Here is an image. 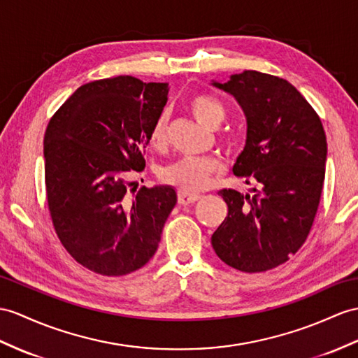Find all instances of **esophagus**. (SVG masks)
Instances as JSON below:
<instances>
[{"instance_id":"1","label":"esophagus","mask_w":358,"mask_h":358,"mask_svg":"<svg viewBox=\"0 0 358 358\" xmlns=\"http://www.w3.org/2000/svg\"><path fill=\"white\" fill-rule=\"evenodd\" d=\"M200 199L199 194L196 193H188L187 189H179L178 191V202L180 205H189V203H194Z\"/></svg>"}]
</instances>
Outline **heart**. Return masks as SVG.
Segmentation results:
<instances>
[{
    "label": "heart",
    "mask_w": 358,
    "mask_h": 358,
    "mask_svg": "<svg viewBox=\"0 0 358 358\" xmlns=\"http://www.w3.org/2000/svg\"><path fill=\"white\" fill-rule=\"evenodd\" d=\"M189 110L200 124L208 129H217L226 117L224 108L220 101L209 97V95H196L189 101ZM169 115L165 112L159 113L149 132L152 145L162 147L167 141ZM220 171V162L215 158H196L188 156L173 162L162 169L161 178L167 184L179 187L187 191H199L208 187L209 182Z\"/></svg>",
    "instance_id": "heart-1"
}]
</instances>
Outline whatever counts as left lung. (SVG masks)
<instances>
[{
    "label": "left lung",
    "mask_w": 358,
    "mask_h": 358,
    "mask_svg": "<svg viewBox=\"0 0 358 358\" xmlns=\"http://www.w3.org/2000/svg\"><path fill=\"white\" fill-rule=\"evenodd\" d=\"M215 88L234 95L246 115L245 149L234 174L254 194L222 189L228 215L211 237L223 263L257 273L285 263L307 240L325 179L327 136L316 110L284 78L234 74Z\"/></svg>",
    "instance_id": "left-lung-1"
}]
</instances>
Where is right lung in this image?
Wrapping results in <instances>:
<instances>
[{
  "label": "right lung",
  "mask_w": 358,
  "mask_h": 358,
  "mask_svg": "<svg viewBox=\"0 0 358 358\" xmlns=\"http://www.w3.org/2000/svg\"><path fill=\"white\" fill-rule=\"evenodd\" d=\"M167 95L169 83L103 78L80 86L48 123L51 220L68 254L99 275L123 276L149 263L178 202L170 185L129 194V176L145 167L150 127Z\"/></svg>",
  "instance_id": "right-lung-1"
}]
</instances>
